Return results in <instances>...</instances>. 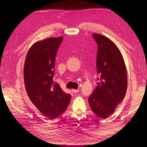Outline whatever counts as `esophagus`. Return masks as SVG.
Returning a JSON list of instances; mask_svg holds the SVG:
<instances>
[{
	"label": "esophagus",
	"instance_id": "esophagus-1",
	"mask_svg": "<svg viewBox=\"0 0 147 147\" xmlns=\"http://www.w3.org/2000/svg\"><path fill=\"white\" fill-rule=\"evenodd\" d=\"M72 92H73L74 93H76L80 92V90L79 89H72Z\"/></svg>",
	"mask_w": 147,
	"mask_h": 147
}]
</instances>
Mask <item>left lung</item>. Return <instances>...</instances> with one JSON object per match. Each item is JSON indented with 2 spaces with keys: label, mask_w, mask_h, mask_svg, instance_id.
Here are the masks:
<instances>
[{
  "label": "left lung",
  "mask_w": 147,
  "mask_h": 147,
  "mask_svg": "<svg viewBox=\"0 0 147 147\" xmlns=\"http://www.w3.org/2000/svg\"><path fill=\"white\" fill-rule=\"evenodd\" d=\"M98 45L96 56L97 86L89 96L92 111L98 117L106 119L125 96L127 78L121 53L115 43L100 34L92 35Z\"/></svg>",
  "instance_id": "obj_1"
}]
</instances>
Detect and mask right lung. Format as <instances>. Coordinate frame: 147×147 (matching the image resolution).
Segmentation results:
<instances>
[{
	"label": "right lung",
	"mask_w": 147,
	"mask_h": 147,
	"mask_svg": "<svg viewBox=\"0 0 147 147\" xmlns=\"http://www.w3.org/2000/svg\"><path fill=\"white\" fill-rule=\"evenodd\" d=\"M63 40L49 38L31 47L24 65V80L31 101L50 119L63 114L69 104L71 95L54 82L56 54Z\"/></svg>",
	"instance_id": "obj_1"
}]
</instances>
